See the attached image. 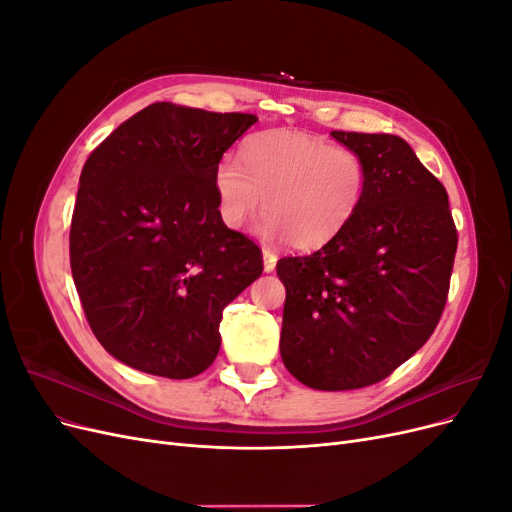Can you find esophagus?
Masks as SVG:
<instances>
[{
  "instance_id": "34e87169",
  "label": "esophagus",
  "mask_w": 512,
  "mask_h": 512,
  "mask_svg": "<svg viewBox=\"0 0 512 512\" xmlns=\"http://www.w3.org/2000/svg\"><path fill=\"white\" fill-rule=\"evenodd\" d=\"M262 260H265V271L271 273L277 265V254L271 250V247H265V250H262Z\"/></svg>"
}]
</instances>
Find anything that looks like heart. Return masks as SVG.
I'll list each match as a JSON object with an SVG mask.
<instances>
[{
	"label": "heart",
	"mask_w": 512,
	"mask_h": 512,
	"mask_svg": "<svg viewBox=\"0 0 512 512\" xmlns=\"http://www.w3.org/2000/svg\"><path fill=\"white\" fill-rule=\"evenodd\" d=\"M241 163L226 156L215 166L213 185L226 226L241 228L265 196L258 232L284 237L312 250L331 241L359 211L367 168L354 149L333 147L294 130H269L245 138Z\"/></svg>",
	"instance_id": "heart-1"
}]
</instances>
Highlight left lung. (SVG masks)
Wrapping results in <instances>:
<instances>
[{"instance_id": "8db88e82", "label": "left lung", "mask_w": 512, "mask_h": 512, "mask_svg": "<svg viewBox=\"0 0 512 512\" xmlns=\"http://www.w3.org/2000/svg\"><path fill=\"white\" fill-rule=\"evenodd\" d=\"M367 168L354 218L305 256L277 260L286 286L280 352L318 391L391 376L436 331L457 252L444 185L393 134L331 132Z\"/></svg>"}]
</instances>
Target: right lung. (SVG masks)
Returning <instances> with one entry per match:
<instances>
[{
    "mask_svg": "<svg viewBox=\"0 0 512 512\" xmlns=\"http://www.w3.org/2000/svg\"><path fill=\"white\" fill-rule=\"evenodd\" d=\"M256 121L156 102L91 151L70 267L89 327L117 361L185 380L218 356L224 307L258 280L262 252L224 224L213 175Z\"/></svg>",
    "mask_w": 512,
    "mask_h": 512,
    "instance_id": "obj_1",
    "label": "right lung"
}]
</instances>
